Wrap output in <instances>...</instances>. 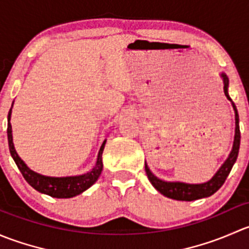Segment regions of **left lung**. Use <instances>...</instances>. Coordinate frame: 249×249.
<instances>
[{"label":"left lung","instance_id":"obj_1","mask_svg":"<svg viewBox=\"0 0 249 249\" xmlns=\"http://www.w3.org/2000/svg\"><path fill=\"white\" fill-rule=\"evenodd\" d=\"M223 82H224V94L228 97V100L231 101L229 94H228V87H229V79L225 74H222ZM233 110H235V120H236V127H235V140H233V145L232 150L230 153L229 158L227 159V161L222 165L218 172L213 176V178L208 182L202 183V184H187V183L182 182H164V180L159 179V178L155 177L150 170L148 169L147 164L144 165L145 167V173L148 176V179L152 183L153 187L158 190V192L161 193L162 195H165L166 197L173 200H179V201H193V200L202 199V197L211 196L212 194H214L223 184H224L225 179L229 176L230 171H231L233 164H235L236 159H237L238 155V149H240V126H238V113L236 109L235 104L231 101Z\"/></svg>","mask_w":249,"mask_h":249}]
</instances>
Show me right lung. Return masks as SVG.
Segmentation results:
<instances>
[{
    "label": "right lung",
    "mask_w": 249,
    "mask_h": 249,
    "mask_svg": "<svg viewBox=\"0 0 249 249\" xmlns=\"http://www.w3.org/2000/svg\"><path fill=\"white\" fill-rule=\"evenodd\" d=\"M12 108L8 113V127H7V135H8V144L9 152H11L12 158L16 161L18 169L20 170L21 175L24 176L25 180L31 185L37 192L43 193V194L49 195L52 197H57V199H67V197H73L79 195L88 188L91 187L97 178L100 177L102 171V152H104L105 143L104 141L101 148H100L99 155H97V161L94 169L90 172L85 173L82 176H74V177H47V176L38 175V173L31 171L29 167L25 165L17 154L13 144V137H12V125L9 123L11 120Z\"/></svg>",
    "instance_id": "1"
}]
</instances>
